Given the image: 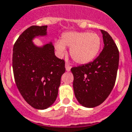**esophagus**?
Here are the masks:
<instances>
[{"label":"esophagus","instance_id":"1","mask_svg":"<svg viewBox=\"0 0 132 132\" xmlns=\"http://www.w3.org/2000/svg\"><path fill=\"white\" fill-rule=\"evenodd\" d=\"M65 69H66V70H67V72H70V70H71V66H70V65H68V64H65Z\"/></svg>","mask_w":132,"mask_h":132}]
</instances>
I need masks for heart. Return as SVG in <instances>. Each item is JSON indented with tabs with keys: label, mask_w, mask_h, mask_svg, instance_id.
<instances>
[{
	"label": "heart",
	"mask_w": 132,
	"mask_h": 132,
	"mask_svg": "<svg viewBox=\"0 0 132 132\" xmlns=\"http://www.w3.org/2000/svg\"><path fill=\"white\" fill-rule=\"evenodd\" d=\"M102 40L96 33L89 32L69 31L62 35L61 40L54 44L59 55L65 52V46L70 47V54L78 64H86L95 58L101 48Z\"/></svg>",
	"instance_id": "heart-1"
}]
</instances>
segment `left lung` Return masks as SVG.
Returning a JSON list of instances; mask_svg holds the SVG:
<instances>
[{"label": "left lung", "mask_w": 132, "mask_h": 132, "mask_svg": "<svg viewBox=\"0 0 132 132\" xmlns=\"http://www.w3.org/2000/svg\"><path fill=\"white\" fill-rule=\"evenodd\" d=\"M101 32L104 46L100 55L93 62L71 69L75 97L80 104L87 108L95 107L104 102L116 80L118 49L106 31L101 30Z\"/></svg>", "instance_id": "1"}]
</instances>
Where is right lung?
Listing matches in <instances>:
<instances>
[{
	"label": "right lung",
	"mask_w": 132,
	"mask_h": 132,
	"mask_svg": "<svg viewBox=\"0 0 132 132\" xmlns=\"http://www.w3.org/2000/svg\"><path fill=\"white\" fill-rule=\"evenodd\" d=\"M47 26H32L19 37L13 47L12 68L16 85L26 102L46 109L57 98L65 61L57 58L52 42L38 46L36 37L46 36Z\"/></svg>",
	"instance_id": "right-lung-1"
}]
</instances>
